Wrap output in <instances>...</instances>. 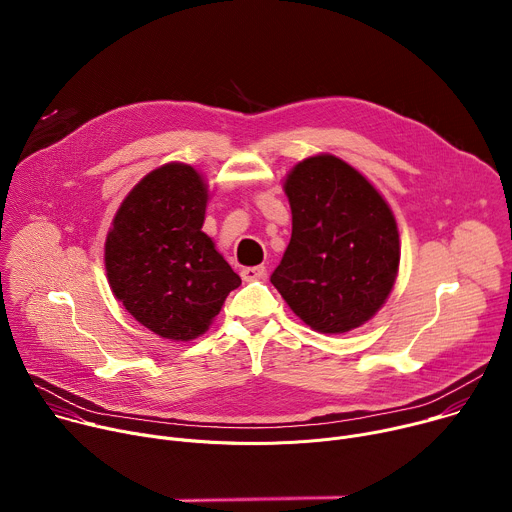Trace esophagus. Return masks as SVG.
Here are the masks:
<instances>
[{
  "label": "esophagus",
  "mask_w": 512,
  "mask_h": 512,
  "mask_svg": "<svg viewBox=\"0 0 512 512\" xmlns=\"http://www.w3.org/2000/svg\"><path fill=\"white\" fill-rule=\"evenodd\" d=\"M241 277L245 281H255V279H261L265 277V267L263 265H255V267H243L241 269Z\"/></svg>",
  "instance_id": "obj_1"
}]
</instances>
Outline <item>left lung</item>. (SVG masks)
Here are the masks:
<instances>
[{
	"label": "left lung",
	"mask_w": 512,
	"mask_h": 512,
	"mask_svg": "<svg viewBox=\"0 0 512 512\" xmlns=\"http://www.w3.org/2000/svg\"><path fill=\"white\" fill-rule=\"evenodd\" d=\"M283 188L291 239L271 283L322 334L362 326L383 308L399 269L389 204L358 170L330 154L300 162Z\"/></svg>",
	"instance_id": "left-lung-1"
}]
</instances>
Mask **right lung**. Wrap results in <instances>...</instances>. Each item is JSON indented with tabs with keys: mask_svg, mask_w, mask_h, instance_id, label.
<instances>
[{
	"mask_svg": "<svg viewBox=\"0 0 512 512\" xmlns=\"http://www.w3.org/2000/svg\"><path fill=\"white\" fill-rule=\"evenodd\" d=\"M208 188L188 164H166L121 202L105 269L125 310L154 334L186 342L208 330L241 277L202 233Z\"/></svg>",
	"mask_w": 512,
	"mask_h": 512,
	"instance_id": "obj_1",
	"label": "right lung"
}]
</instances>
